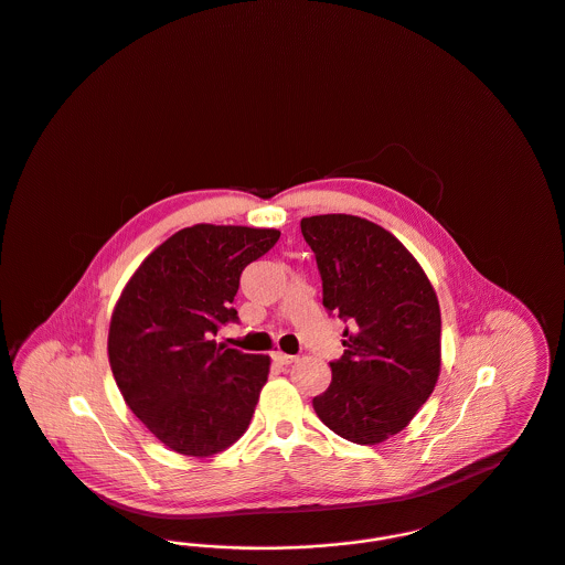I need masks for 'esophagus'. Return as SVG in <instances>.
Masks as SVG:
<instances>
[{
  "label": "esophagus",
  "mask_w": 565,
  "mask_h": 565,
  "mask_svg": "<svg viewBox=\"0 0 565 565\" xmlns=\"http://www.w3.org/2000/svg\"><path fill=\"white\" fill-rule=\"evenodd\" d=\"M273 361H275V363H279V365H292V363L297 361V356H295V354H286V352H281V350H277V352H273Z\"/></svg>",
  "instance_id": "34e87169"
}]
</instances>
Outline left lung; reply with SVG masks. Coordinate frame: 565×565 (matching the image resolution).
<instances>
[{"label":"left lung","mask_w":565,"mask_h":565,"mask_svg":"<svg viewBox=\"0 0 565 565\" xmlns=\"http://www.w3.org/2000/svg\"><path fill=\"white\" fill-rule=\"evenodd\" d=\"M322 279V305L348 322L344 354L313 411L335 435L376 445L397 435L435 391L440 309L408 249L367 218H301Z\"/></svg>","instance_id":"left-lung-1"}]
</instances>
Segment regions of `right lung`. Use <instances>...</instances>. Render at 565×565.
<instances>
[{
  "label": "right lung",
  "instance_id": "1",
  "mask_svg": "<svg viewBox=\"0 0 565 565\" xmlns=\"http://www.w3.org/2000/svg\"><path fill=\"white\" fill-rule=\"evenodd\" d=\"M277 230L200 223L175 232L130 277L109 324V365L139 422L182 456H213L249 428L270 359L215 342L238 322L241 273Z\"/></svg>",
  "mask_w": 565,
  "mask_h": 565
}]
</instances>
